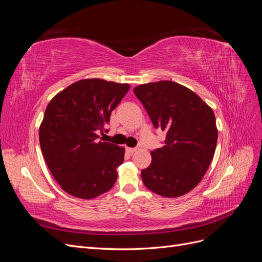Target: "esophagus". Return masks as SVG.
Instances as JSON below:
<instances>
[{"label": "esophagus", "instance_id": "1", "mask_svg": "<svg viewBox=\"0 0 262 262\" xmlns=\"http://www.w3.org/2000/svg\"><path fill=\"white\" fill-rule=\"evenodd\" d=\"M125 149H126V152L130 153V154H132V153L136 152V150H137L138 148H137V147H126Z\"/></svg>", "mask_w": 262, "mask_h": 262}]
</instances>
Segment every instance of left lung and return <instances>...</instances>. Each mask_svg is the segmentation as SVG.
Listing matches in <instances>:
<instances>
[{
    "mask_svg": "<svg viewBox=\"0 0 262 262\" xmlns=\"http://www.w3.org/2000/svg\"><path fill=\"white\" fill-rule=\"evenodd\" d=\"M155 129L166 132L164 146L150 152L141 171L143 184L165 198L186 194L199 184L215 152L217 129L213 110L187 87L160 81L134 87Z\"/></svg>",
    "mask_w": 262,
    "mask_h": 262,
    "instance_id": "1",
    "label": "left lung"
}]
</instances>
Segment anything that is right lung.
<instances>
[{"instance_id": "right-lung-1", "label": "right lung", "mask_w": 262, "mask_h": 262, "mask_svg": "<svg viewBox=\"0 0 262 262\" xmlns=\"http://www.w3.org/2000/svg\"><path fill=\"white\" fill-rule=\"evenodd\" d=\"M130 85L87 78L73 83L52 98L39 129L45 161L69 194L93 199L112 189L124 148L98 141L113 110Z\"/></svg>"}]
</instances>
